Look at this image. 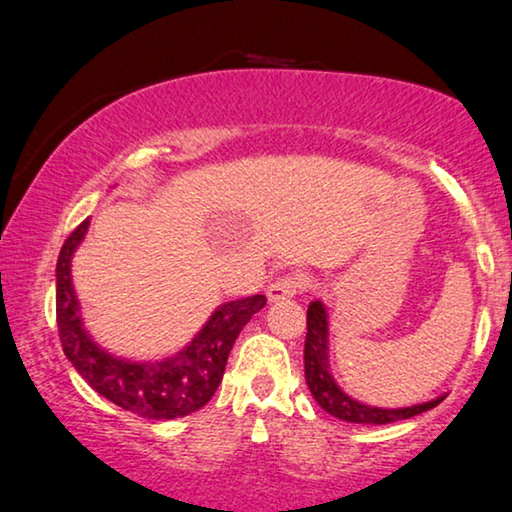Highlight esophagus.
<instances>
[{
	"mask_svg": "<svg viewBox=\"0 0 512 512\" xmlns=\"http://www.w3.org/2000/svg\"><path fill=\"white\" fill-rule=\"evenodd\" d=\"M310 289V277L303 275V272H289V275L277 277L275 282L268 286V298L270 300H286L298 296Z\"/></svg>",
	"mask_w": 512,
	"mask_h": 512,
	"instance_id": "esophagus-1",
	"label": "esophagus"
}]
</instances>
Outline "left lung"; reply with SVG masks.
I'll return each mask as SVG.
<instances>
[{
    "mask_svg": "<svg viewBox=\"0 0 512 512\" xmlns=\"http://www.w3.org/2000/svg\"><path fill=\"white\" fill-rule=\"evenodd\" d=\"M305 380L310 387L314 401L324 408L328 415L342 419V422L352 424H389L398 422V419H410L426 412L443 401L436 398L431 403L412 405V408L401 410H382L363 405L347 394L335 384V380L328 373V321L326 310L319 300L307 307V335H305Z\"/></svg>",
    "mask_w": 512,
    "mask_h": 512,
    "instance_id": "1",
    "label": "left lung"
}]
</instances>
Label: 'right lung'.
Returning <instances> with one entry per match:
<instances>
[{"mask_svg": "<svg viewBox=\"0 0 512 512\" xmlns=\"http://www.w3.org/2000/svg\"><path fill=\"white\" fill-rule=\"evenodd\" d=\"M88 223L86 219L69 233L55 268V317H58L62 352L97 394L139 417L174 419L200 410L219 389L237 335L268 303V298L251 296L221 305L198 338L172 359L158 363L114 359L95 347L93 340L83 333L79 303L69 275L72 254L86 235Z\"/></svg>", "mask_w": 512, "mask_h": 512, "instance_id": "add662e5", "label": "right lung"}]
</instances>
